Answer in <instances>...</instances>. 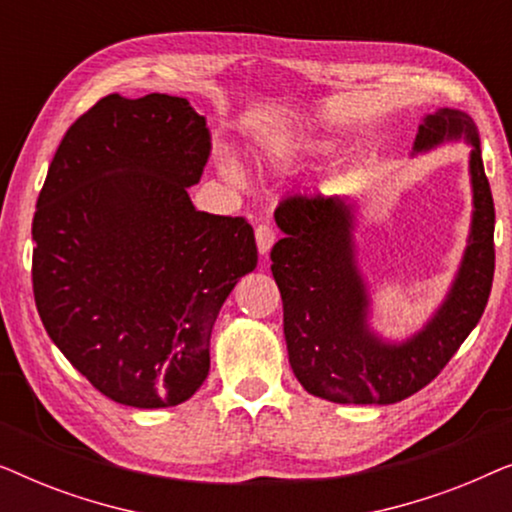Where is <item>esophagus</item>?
Masks as SVG:
<instances>
[{"instance_id":"1","label":"esophagus","mask_w":512,"mask_h":512,"mask_svg":"<svg viewBox=\"0 0 512 512\" xmlns=\"http://www.w3.org/2000/svg\"><path fill=\"white\" fill-rule=\"evenodd\" d=\"M275 240H277L275 230H272V226H268V223H261V226L256 228V244H258V251H261L263 256L272 249Z\"/></svg>"}]
</instances>
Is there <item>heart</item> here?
Instances as JSON below:
<instances>
[{
    "label": "heart",
    "instance_id": "obj_1",
    "mask_svg": "<svg viewBox=\"0 0 512 512\" xmlns=\"http://www.w3.org/2000/svg\"><path fill=\"white\" fill-rule=\"evenodd\" d=\"M219 167H221V172L226 174L228 179L242 181V167L237 165V160L230 158L228 153H219Z\"/></svg>",
    "mask_w": 512,
    "mask_h": 512
}]
</instances>
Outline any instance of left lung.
Here are the masks:
<instances>
[{
	"label": "left lung",
	"instance_id": "obj_1",
	"mask_svg": "<svg viewBox=\"0 0 512 512\" xmlns=\"http://www.w3.org/2000/svg\"><path fill=\"white\" fill-rule=\"evenodd\" d=\"M471 144L473 216L464 256L433 317L401 342L368 324L370 296L356 258V205L340 195H289L275 209L284 237L270 251L284 303L293 375L307 394L333 403L389 405L424 389L485 312L494 279V200L473 118L438 109L419 123L412 156L447 142Z\"/></svg>",
	"mask_w": 512,
	"mask_h": 512
}]
</instances>
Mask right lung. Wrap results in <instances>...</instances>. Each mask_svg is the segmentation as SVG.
Wrapping results in <instances>:
<instances>
[{
	"mask_svg": "<svg viewBox=\"0 0 512 512\" xmlns=\"http://www.w3.org/2000/svg\"><path fill=\"white\" fill-rule=\"evenodd\" d=\"M209 149L205 116L186 97L114 93L67 130L39 193V317L121 405L172 408L202 387L221 305L258 263L242 216L198 212L188 198Z\"/></svg>",
	"mask_w": 512,
	"mask_h": 512,
	"instance_id": "right-lung-1",
	"label": "right lung"
}]
</instances>
